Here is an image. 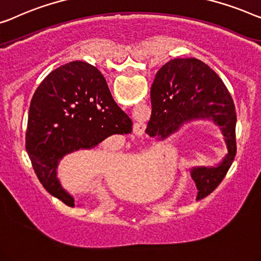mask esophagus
Segmentation results:
<instances>
[{
  "instance_id": "obj_1",
  "label": "esophagus",
  "mask_w": 261,
  "mask_h": 261,
  "mask_svg": "<svg viewBox=\"0 0 261 261\" xmlns=\"http://www.w3.org/2000/svg\"><path fill=\"white\" fill-rule=\"evenodd\" d=\"M145 129H146V124L143 122H134L133 124V132L135 135H138V137H141L145 133Z\"/></svg>"
}]
</instances>
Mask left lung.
Segmentation results:
<instances>
[{
	"instance_id": "left-lung-1",
	"label": "left lung",
	"mask_w": 261,
	"mask_h": 261,
	"mask_svg": "<svg viewBox=\"0 0 261 261\" xmlns=\"http://www.w3.org/2000/svg\"><path fill=\"white\" fill-rule=\"evenodd\" d=\"M152 115L146 133L165 140L186 123L210 121L220 128L227 153L219 164L191 169L198 188L196 199L215 190L231 167L237 153V114L224 82L206 63L194 58L173 59L155 75L150 88Z\"/></svg>"
}]
</instances>
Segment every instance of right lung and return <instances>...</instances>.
<instances>
[{"label": "right lung", "instance_id": "right-lung-1", "mask_svg": "<svg viewBox=\"0 0 261 261\" xmlns=\"http://www.w3.org/2000/svg\"><path fill=\"white\" fill-rule=\"evenodd\" d=\"M132 124L101 71L87 62L73 61L49 73L34 93L25 149L42 186L74 207V198L58 177L60 161L76 150L95 148L111 135L130 133Z\"/></svg>", "mask_w": 261, "mask_h": 261}]
</instances>
